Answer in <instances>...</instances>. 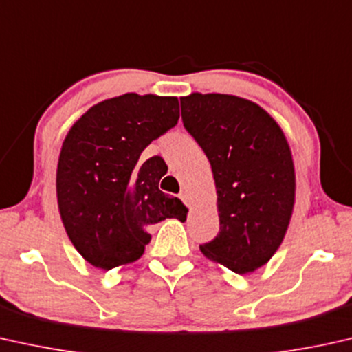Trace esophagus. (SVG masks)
Instances as JSON below:
<instances>
[{
  "label": "esophagus",
  "instance_id": "obj_1",
  "mask_svg": "<svg viewBox=\"0 0 352 352\" xmlns=\"http://www.w3.org/2000/svg\"><path fill=\"white\" fill-rule=\"evenodd\" d=\"M179 198L182 201L186 203V205H188V200H187V192L186 190H181V193H179Z\"/></svg>",
  "mask_w": 352,
  "mask_h": 352
}]
</instances>
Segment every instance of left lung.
<instances>
[{"label":"left lung","mask_w":352,"mask_h":352,"mask_svg":"<svg viewBox=\"0 0 352 352\" xmlns=\"http://www.w3.org/2000/svg\"><path fill=\"white\" fill-rule=\"evenodd\" d=\"M182 124L211 164L221 230L200 249L238 274L267 263L286 235L295 201L283 130L252 101L222 94L181 98Z\"/></svg>","instance_id":"8db88e82"}]
</instances>
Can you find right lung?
Returning a JSON list of instances; mask_svg holds the SVG:
<instances>
[{
  "label": "right lung",
  "mask_w": 352,
  "mask_h": 352,
  "mask_svg": "<svg viewBox=\"0 0 352 352\" xmlns=\"http://www.w3.org/2000/svg\"><path fill=\"white\" fill-rule=\"evenodd\" d=\"M177 119L176 96L125 94L95 104L66 135L57 168L58 210L71 243L94 267L138 261L154 223L186 217L179 198L159 188L165 162L141 159Z\"/></svg>",
  "instance_id": "add662e5"
}]
</instances>
